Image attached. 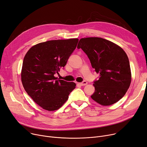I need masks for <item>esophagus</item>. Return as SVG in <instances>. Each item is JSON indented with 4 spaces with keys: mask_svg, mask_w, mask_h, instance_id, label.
<instances>
[{
    "mask_svg": "<svg viewBox=\"0 0 147 147\" xmlns=\"http://www.w3.org/2000/svg\"><path fill=\"white\" fill-rule=\"evenodd\" d=\"M87 83H88V82L84 80L82 82L79 83V84H80V85H81V86H84V85H86V84H87Z\"/></svg>",
    "mask_w": 147,
    "mask_h": 147,
    "instance_id": "esophagus-1",
    "label": "esophagus"
}]
</instances>
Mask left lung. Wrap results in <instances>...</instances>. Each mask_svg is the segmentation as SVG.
<instances>
[{
  "mask_svg": "<svg viewBox=\"0 0 147 147\" xmlns=\"http://www.w3.org/2000/svg\"><path fill=\"white\" fill-rule=\"evenodd\" d=\"M88 57L92 68L99 73L94 82L95 92L91 98L102 105L118 102L125 95L131 82L129 58L120 46L101 37L82 38L78 49Z\"/></svg>",
  "mask_w": 147,
  "mask_h": 147,
  "instance_id": "obj_1",
  "label": "left lung"
}]
</instances>
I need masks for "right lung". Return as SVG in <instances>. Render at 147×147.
Masks as SVG:
<instances>
[{
  "label": "right lung",
  "mask_w": 147,
  "mask_h": 147,
  "mask_svg": "<svg viewBox=\"0 0 147 147\" xmlns=\"http://www.w3.org/2000/svg\"><path fill=\"white\" fill-rule=\"evenodd\" d=\"M78 42V38L49 40L33 46L26 54L21 71L22 85L42 109H59L75 89V83L57 79L55 75L65 67Z\"/></svg>",
  "instance_id": "add662e5"
}]
</instances>
